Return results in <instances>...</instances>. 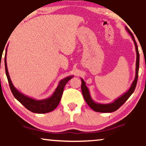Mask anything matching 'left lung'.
<instances>
[{
  "label": "left lung",
  "instance_id": "1",
  "mask_svg": "<svg viewBox=\"0 0 146 146\" xmlns=\"http://www.w3.org/2000/svg\"><path fill=\"white\" fill-rule=\"evenodd\" d=\"M125 29L127 31L129 32V33L130 35V36H132V39L133 40L134 42V45H135V48L136 52V74H135V78H134V81L132 82V83L130 86L129 90L127 91L125 93L121 96L120 97H119L118 98L115 99L114 102H111L110 104H100L96 103L94 100H93L92 98L90 96V92L88 87L86 86V82L84 81V80L81 78L82 80V84H81V90L82 95H83L84 100L86 101L87 104L89 106L91 109H92L93 110L97 112H100V113H111L115 111L118 110V109L123 105V104H125V102L129 99V98L132 95V93L134 92L135 88L137 84V80H138V70H139V62H140V55H139V52L138 46H137L136 42L134 38V36L133 34L132 33L131 31H130L129 28L125 26Z\"/></svg>",
  "mask_w": 146,
  "mask_h": 146
}]
</instances>
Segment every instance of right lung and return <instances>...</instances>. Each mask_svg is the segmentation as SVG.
Instances as JSON below:
<instances>
[{
  "mask_svg": "<svg viewBox=\"0 0 146 146\" xmlns=\"http://www.w3.org/2000/svg\"><path fill=\"white\" fill-rule=\"evenodd\" d=\"M6 53H7V48L6 49L5 57H4L6 75L8 80L10 90L12 91L15 98L20 102L28 110H29L30 111L33 113H46L50 112L54 110H55L56 107L58 106V104H59L61 98H62L63 91H64L65 86H66V83L69 80L72 79L73 76H69V77H67L61 80L59 84H58L57 88H56L55 91L54 92L53 94L50 98H48L44 100H40L31 98L21 93L13 85L7 68Z\"/></svg>",
  "mask_w": 146,
  "mask_h": 146,
  "instance_id": "1",
  "label": "right lung"
}]
</instances>
